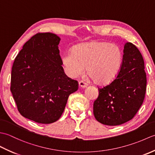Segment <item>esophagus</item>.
Segmentation results:
<instances>
[{"label": "esophagus", "instance_id": "1", "mask_svg": "<svg viewBox=\"0 0 155 155\" xmlns=\"http://www.w3.org/2000/svg\"><path fill=\"white\" fill-rule=\"evenodd\" d=\"M78 85H79V87L81 88H85L87 87V83H84V81H79V83H78Z\"/></svg>", "mask_w": 155, "mask_h": 155}]
</instances>
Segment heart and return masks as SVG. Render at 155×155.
<instances>
[{
	"instance_id": "b5f03b06",
	"label": "heart",
	"mask_w": 155,
	"mask_h": 155,
	"mask_svg": "<svg viewBox=\"0 0 155 155\" xmlns=\"http://www.w3.org/2000/svg\"><path fill=\"white\" fill-rule=\"evenodd\" d=\"M62 62L69 77L87 73L94 83L108 84L120 73L123 63V51L119 45L108 42L93 41L76 45L72 51L62 56Z\"/></svg>"
}]
</instances>
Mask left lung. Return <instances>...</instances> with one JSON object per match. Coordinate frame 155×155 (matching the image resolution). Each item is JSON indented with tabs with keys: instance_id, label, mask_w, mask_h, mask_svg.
I'll return each instance as SVG.
<instances>
[{
	"instance_id": "8db88e82",
	"label": "left lung",
	"mask_w": 155,
	"mask_h": 155,
	"mask_svg": "<svg viewBox=\"0 0 155 155\" xmlns=\"http://www.w3.org/2000/svg\"><path fill=\"white\" fill-rule=\"evenodd\" d=\"M123 63L117 78L98 88L93 113L99 123L117 126L129 121L142 105L147 88V76L143 56L131 42L124 47Z\"/></svg>"
}]
</instances>
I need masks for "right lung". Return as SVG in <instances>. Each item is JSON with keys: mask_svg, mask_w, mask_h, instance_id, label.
<instances>
[{"mask_svg": "<svg viewBox=\"0 0 155 155\" xmlns=\"http://www.w3.org/2000/svg\"><path fill=\"white\" fill-rule=\"evenodd\" d=\"M51 32L32 37L16 56L11 71V91L22 116L41 124L57 121L77 81L65 74L58 45Z\"/></svg>", "mask_w": 155, "mask_h": 155, "instance_id": "add662e5", "label": "right lung"}]
</instances>
